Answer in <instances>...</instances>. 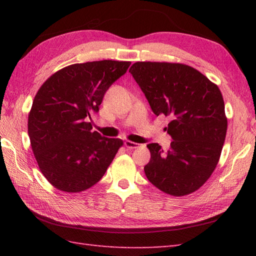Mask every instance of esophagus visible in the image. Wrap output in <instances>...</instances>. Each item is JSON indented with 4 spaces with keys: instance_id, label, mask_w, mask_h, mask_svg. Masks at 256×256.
Segmentation results:
<instances>
[{
    "instance_id": "1",
    "label": "esophagus",
    "mask_w": 256,
    "mask_h": 256,
    "mask_svg": "<svg viewBox=\"0 0 256 256\" xmlns=\"http://www.w3.org/2000/svg\"><path fill=\"white\" fill-rule=\"evenodd\" d=\"M124 145H125V148H128V150L138 148V146H140V144H138V143H134V142H132V140H125V142H124Z\"/></svg>"
}]
</instances>
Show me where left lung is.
<instances>
[{
	"instance_id": "8db88e82",
	"label": "left lung",
	"mask_w": 256,
	"mask_h": 256,
	"mask_svg": "<svg viewBox=\"0 0 256 256\" xmlns=\"http://www.w3.org/2000/svg\"><path fill=\"white\" fill-rule=\"evenodd\" d=\"M130 72L156 114L170 116L167 152L150 143L144 167L150 182L182 197L198 190L218 164L226 135L224 101L216 84L184 64L138 62Z\"/></svg>"
}]
</instances>
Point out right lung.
I'll return each instance as SVG.
<instances>
[{
    "instance_id": "right-lung-1",
    "label": "right lung",
    "mask_w": 256,
    "mask_h": 256,
    "mask_svg": "<svg viewBox=\"0 0 256 256\" xmlns=\"http://www.w3.org/2000/svg\"><path fill=\"white\" fill-rule=\"evenodd\" d=\"M131 62L116 60L74 64L52 74L32 101L28 135L42 175L64 192L91 188L104 175L123 145L92 132L88 118L99 111L110 86Z\"/></svg>"
}]
</instances>
